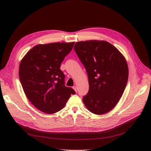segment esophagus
I'll use <instances>...</instances> for the list:
<instances>
[{"label":"esophagus","mask_w":151,"mask_h":151,"mask_svg":"<svg viewBox=\"0 0 151 151\" xmlns=\"http://www.w3.org/2000/svg\"><path fill=\"white\" fill-rule=\"evenodd\" d=\"M73 89H74V91H76V92H77V86H73Z\"/></svg>","instance_id":"obj_1"}]
</instances>
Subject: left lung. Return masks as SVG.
<instances>
[{
	"mask_svg": "<svg viewBox=\"0 0 151 151\" xmlns=\"http://www.w3.org/2000/svg\"><path fill=\"white\" fill-rule=\"evenodd\" d=\"M74 48L88 76L89 92L83 99L85 106L96 115L108 113L126 88L129 68L125 57L104 40L81 41Z\"/></svg>",
	"mask_w": 151,
	"mask_h": 151,
	"instance_id": "8db88e82",
	"label": "left lung"
}]
</instances>
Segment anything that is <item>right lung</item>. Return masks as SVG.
I'll list each match as a JSON object with an SVG mask.
<instances>
[{
	"label": "right lung",
	"instance_id": "right-lung-1",
	"mask_svg": "<svg viewBox=\"0 0 151 151\" xmlns=\"http://www.w3.org/2000/svg\"><path fill=\"white\" fill-rule=\"evenodd\" d=\"M74 42L39 44L22 58L19 76L24 92L29 101L40 111L55 113L65 106L72 88L65 86V75L60 69L65 56Z\"/></svg>",
	"mask_w": 151,
	"mask_h": 151
}]
</instances>
